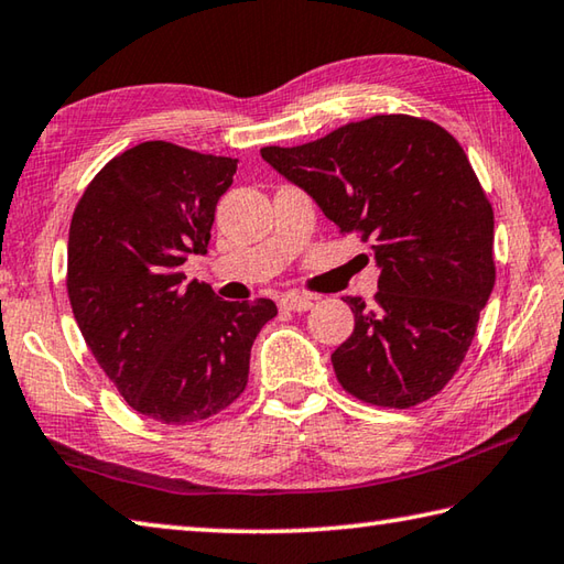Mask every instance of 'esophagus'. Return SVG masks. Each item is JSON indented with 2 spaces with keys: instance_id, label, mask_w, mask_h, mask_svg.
I'll use <instances>...</instances> for the list:
<instances>
[{
  "instance_id": "obj_1",
  "label": "esophagus",
  "mask_w": 564,
  "mask_h": 564,
  "mask_svg": "<svg viewBox=\"0 0 564 564\" xmlns=\"http://www.w3.org/2000/svg\"><path fill=\"white\" fill-rule=\"evenodd\" d=\"M281 308L283 311H291V313H303V311H311L313 308V301L308 295H299V293H289L281 299Z\"/></svg>"
}]
</instances>
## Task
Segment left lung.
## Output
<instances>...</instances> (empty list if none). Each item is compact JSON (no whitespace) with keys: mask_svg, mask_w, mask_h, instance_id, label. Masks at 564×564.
Instances as JSON below:
<instances>
[{"mask_svg":"<svg viewBox=\"0 0 564 564\" xmlns=\"http://www.w3.org/2000/svg\"><path fill=\"white\" fill-rule=\"evenodd\" d=\"M261 158L343 234L375 241L377 305L345 299L355 330L330 357L340 384L394 409L442 392L496 283L494 209L464 148L432 120L372 116Z\"/></svg>","mask_w":564,"mask_h":564,"instance_id":"8db88e82","label":"left lung"}]
</instances>
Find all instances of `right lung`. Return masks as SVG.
Returning a JSON list of instances; mask_svg holds the SVG:
<instances>
[{
  "mask_svg": "<svg viewBox=\"0 0 564 564\" xmlns=\"http://www.w3.org/2000/svg\"><path fill=\"white\" fill-rule=\"evenodd\" d=\"M237 162L142 142L98 172L70 219L66 289L80 335L122 399L162 424L227 409L247 389L256 335L279 313L269 299L227 303L184 283Z\"/></svg>",
  "mask_w": 564,
  "mask_h": 564,
  "instance_id": "obj_1",
  "label": "right lung"
}]
</instances>
